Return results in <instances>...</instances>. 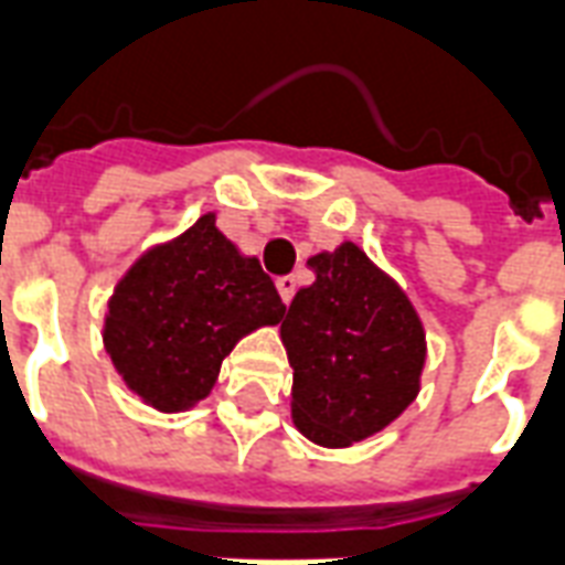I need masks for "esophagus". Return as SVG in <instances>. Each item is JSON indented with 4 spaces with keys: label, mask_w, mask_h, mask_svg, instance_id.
Listing matches in <instances>:
<instances>
[{
    "label": "esophagus",
    "mask_w": 565,
    "mask_h": 565,
    "mask_svg": "<svg viewBox=\"0 0 565 565\" xmlns=\"http://www.w3.org/2000/svg\"><path fill=\"white\" fill-rule=\"evenodd\" d=\"M275 287H278V294H281L284 302L290 305V299H294V294H296V278H294V275H281V278L275 281Z\"/></svg>",
    "instance_id": "1"
}]
</instances>
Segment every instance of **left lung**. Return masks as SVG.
<instances>
[{
    "label": "left lung",
    "mask_w": 565,
    "mask_h": 565,
    "mask_svg": "<svg viewBox=\"0 0 565 565\" xmlns=\"http://www.w3.org/2000/svg\"><path fill=\"white\" fill-rule=\"evenodd\" d=\"M315 284L287 308L294 422L308 440L344 449L386 428L419 395L425 329L407 294L353 242L315 254Z\"/></svg>",
    "instance_id": "left-lung-1"
}]
</instances>
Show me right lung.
Segmentation results:
<instances>
[{
    "label": "right lung",
    "instance_id": "obj_1",
    "mask_svg": "<svg viewBox=\"0 0 565 565\" xmlns=\"http://www.w3.org/2000/svg\"><path fill=\"white\" fill-rule=\"evenodd\" d=\"M287 305L209 212L182 236L154 245L116 284L104 350L134 395L161 413L203 401L236 341L281 323Z\"/></svg>",
    "mask_w": 565,
    "mask_h": 565
}]
</instances>
